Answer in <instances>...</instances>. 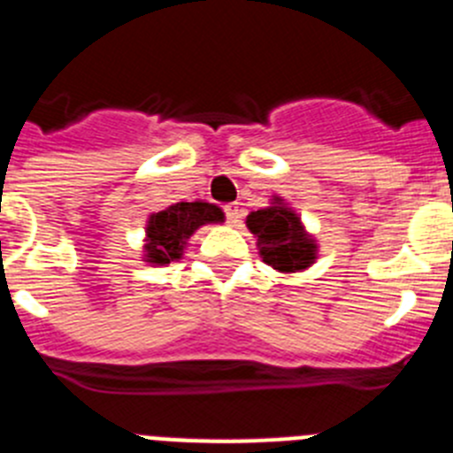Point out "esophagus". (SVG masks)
<instances>
[{"instance_id":"1","label":"esophagus","mask_w":453,"mask_h":453,"mask_svg":"<svg viewBox=\"0 0 453 453\" xmlns=\"http://www.w3.org/2000/svg\"><path fill=\"white\" fill-rule=\"evenodd\" d=\"M224 215H226V222L238 226L240 218H242V211H240L238 203H229V206H224Z\"/></svg>"}]
</instances>
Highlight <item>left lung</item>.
<instances>
[{
	"mask_svg": "<svg viewBox=\"0 0 453 453\" xmlns=\"http://www.w3.org/2000/svg\"><path fill=\"white\" fill-rule=\"evenodd\" d=\"M247 226L258 238L263 261L279 272L306 270L315 261V242L306 235L302 222L281 199L247 218Z\"/></svg>",
	"mask_w": 453,
	"mask_h": 453,
	"instance_id": "left-lung-1",
	"label": "left lung"
}]
</instances>
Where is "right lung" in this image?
<instances>
[{
  "instance_id": "1",
  "label": "right lung",
  "mask_w": 453,
  "mask_h": 453,
  "mask_svg": "<svg viewBox=\"0 0 453 453\" xmlns=\"http://www.w3.org/2000/svg\"><path fill=\"white\" fill-rule=\"evenodd\" d=\"M224 213L206 202H179L150 218L147 224V261L167 265L181 258L183 245L195 231L208 222H222Z\"/></svg>"
}]
</instances>
